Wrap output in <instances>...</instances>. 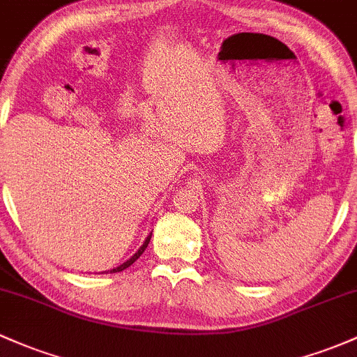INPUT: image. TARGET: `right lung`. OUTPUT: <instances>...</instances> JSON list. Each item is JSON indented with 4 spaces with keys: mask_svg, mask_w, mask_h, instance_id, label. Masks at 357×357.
Listing matches in <instances>:
<instances>
[{
    "mask_svg": "<svg viewBox=\"0 0 357 357\" xmlns=\"http://www.w3.org/2000/svg\"><path fill=\"white\" fill-rule=\"evenodd\" d=\"M151 236H152V232H151ZM151 236H149V237L146 238V241H144V244L140 245V249L137 250V252L134 254V256L130 257V259H128L127 262H123V264H120L119 268H115V269H109V273H120V271H123V269H127L128 266H132V264H134V262H135L137 259H139L140 256H142V252H144V250H146V248H147V245H149V242H151Z\"/></svg>",
    "mask_w": 357,
    "mask_h": 357,
    "instance_id": "obj_1",
    "label": "right lung"
}]
</instances>
